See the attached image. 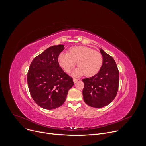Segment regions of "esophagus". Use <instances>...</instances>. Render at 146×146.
Masks as SVG:
<instances>
[{
    "label": "esophagus",
    "instance_id": "obj_1",
    "mask_svg": "<svg viewBox=\"0 0 146 146\" xmlns=\"http://www.w3.org/2000/svg\"><path fill=\"white\" fill-rule=\"evenodd\" d=\"M78 79H77V78H73L74 83H76L78 81Z\"/></svg>",
    "mask_w": 146,
    "mask_h": 146
}]
</instances>
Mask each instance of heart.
Wrapping results in <instances>:
<instances>
[{
	"label": "heart",
	"instance_id": "b5f03b06",
	"mask_svg": "<svg viewBox=\"0 0 146 146\" xmlns=\"http://www.w3.org/2000/svg\"><path fill=\"white\" fill-rule=\"evenodd\" d=\"M59 65L66 72H69L76 65L79 66L73 73L74 76L84 74L91 77L97 74L103 64V56L98 51L86 46L70 48L68 53H60L58 56Z\"/></svg>",
	"mask_w": 146,
	"mask_h": 146
}]
</instances>
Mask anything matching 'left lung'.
Instances as JSON below:
<instances>
[{"label": "left lung", "instance_id": "obj_1", "mask_svg": "<svg viewBox=\"0 0 146 146\" xmlns=\"http://www.w3.org/2000/svg\"><path fill=\"white\" fill-rule=\"evenodd\" d=\"M100 52L103 56L100 70L91 77L82 79L83 99L88 106L96 108L110 104L116 96L119 85V71L114 59L101 48Z\"/></svg>", "mask_w": 146, "mask_h": 146}]
</instances>
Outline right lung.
Segmentation results:
<instances>
[{"mask_svg": "<svg viewBox=\"0 0 146 146\" xmlns=\"http://www.w3.org/2000/svg\"><path fill=\"white\" fill-rule=\"evenodd\" d=\"M64 48V45L48 48L33 59L28 72L31 95L44 109L52 110L63 105L68 91L74 85L72 78L58 62V56Z\"/></svg>", "mask_w": 146, "mask_h": 146, "instance_id": "1", "label": "right lung"}]
</instances>
